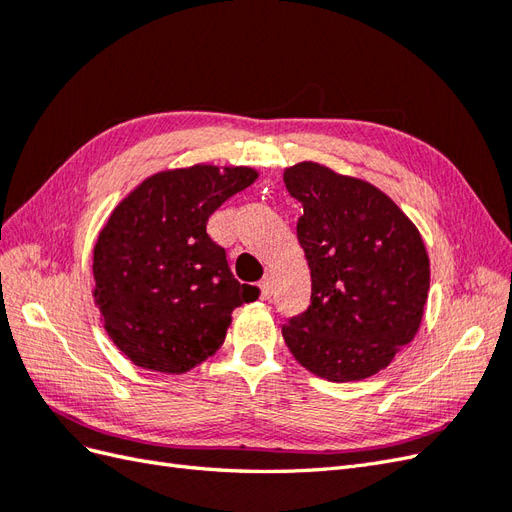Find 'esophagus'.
<instances>
[{
  "instance_id": "1",
  "label": "esophagus",
  "mask_w": 512,
  "mask_h": 512,
  "mask_svg": "<svg viewBox=\"0 0 512 512\" xmlns=\"http://www.w3.org/2000/svg\"><path fill=\"white\" fill-rule=\"evenodd\" d=\"M258 292H260V299H271V294H273V282H271V277H262V280L258 282Z\"/></svg>"
}]
</instances>
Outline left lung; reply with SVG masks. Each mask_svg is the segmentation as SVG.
Wrapping results in <instances>:
<instances>
[{"instance_id":"1","label":"left lung","mask_w":512,"mask_h":512,"mask_svg":"<svg viewBox=\"0 0 512 512\" xmlns=\"http://www.w3.org/2000/svg\"><path fill=\"white\" fill-rule=\"evenodd\" d=\"M303 205L297 239L312 275V303L282 335L307 371L329 382L378 374L423 322L429 256L421 232L369 181L318 162L284 170Z\"/></svg>"}]
</instances>
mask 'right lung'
<instances>
[{
	"label": "right lung",
	"mask_w": 512,
	"mask_h": 512,
	"mask_svg": "<svg viewBox=\"0 0 512 512\" xmlns=\"http://www.w3.org/2000/svg\"><path fill=\"white\" fill-rule=\"evenodd\" d=\"M250 166L194 164L153 173L108 215L94 245V303L136 367L185 374L220 350L232 312L258 299L239 284L209 215L250 188Z\"/></svg>",
	"instance_id": "1"
}]
</instances>
